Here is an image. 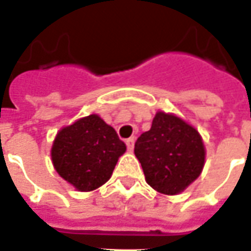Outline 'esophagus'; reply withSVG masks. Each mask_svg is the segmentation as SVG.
Returning a JSON list of instances; mask_svg holds the SVG:
<instances>
[{
    "instance_id": "esophagus-1",
    "label": "esophagus",
    "mask_w": 251,
    "mask_h": 251,
    "mask_svg": "<svg viewBox=\"0 0 251 251\" xmlns=\"http://www.w3.org/2000/svg\"><path fill=\"white\" fill-rule=\"evenodd\" d=\"M134 137H129L126 140V147H127V150L129 151H133V147H134Z\"/></svg>"
}]
</instances>
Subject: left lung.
Wrapping results in <instances>:
<instances>
[{"label": "left lung", "instance_id": "8db88e82", "mask_svg": "<svg viewBox=\"0 0 251 251\" xmlns=\"http://www.w3.org/2000/svg\"><path fill=\"white\" fill-rule=\"evenodd\" d=\"M148 185L176 194L196 180L204 167L205 150L199 131L175 115L159 111L148 131L134 144Z\"/></svg>", "mask_w": 251, "mask_h": 251}]
</instances>
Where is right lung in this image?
I'll list each match as a JSON object with an SVG mask.
<instances>
[{
    "instance_id": "obj_1",
    "label": "right lung",
    "mask_w": 251,
    "mask_h": 251,
    "mask_svg": "<svg viewBox=\"0 0 251 251\" xmlns=\"http://www.w3.org/2000/svg\"><path fill=\"white\" fill-rule=\"evenodd\" d=\"M126 151L117 131L95 114L59 130L51 148L52 164L65 180L89 192L106 183Z\"/></svg>"
}]
</instances>
